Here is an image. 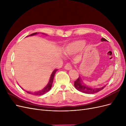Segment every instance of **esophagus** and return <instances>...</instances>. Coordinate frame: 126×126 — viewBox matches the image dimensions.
Segmentation results:
<instances>
[{
    "mask_svg": "<svg viewBox=\"0 0 126 126\" xmlns=\"http://www.w3.org/2000/svg\"><path fill=\"white\" fill-rule=\"evenodd\" d=\"M64 69L66 70H70L72 69V66L71 64L69 63H67L65 66H64Z\"/></svg>",
    "mask_w": 126,
    "mask_h": 126,
    "instance_id": "esophagus-1",
    "label": "esophagus"
}]
</instances>
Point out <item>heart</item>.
<instances>
[{
	"label": "heart",
	"instance_id": "b5f03b06",
	"mask_svg": "<svg viewBox=\"0 0 126 126\" xmlns=\"http://www.w3.org/2000/svg\"><path fill=\"white\" fill-rule=\"evenodd\" d=\"M85 44L86 42L83 40H77L68 44L63 48V52L66 55H73L80 50Z\"/></svg>",
	"mask_w": 126,
	"mask_h": 126
}]
</instances>
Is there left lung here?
Here are the masks:
<instances>
[{
	"instance_id": "8db88e82",
	"label": "left lung",
	"mask_w": 126,
	"mask_h": 126,
	"mask_svg": "<svg viewBox=\"0 0 126 126\" xmlns=\"http://www.w3.org/2000/svg\"><path fill=\"white\" fill-rule=\"evenodd\" d=\"M101 40L102 41H107L106 39L104 38H102L101 39ZM74 86L76 88V89L78 90L79 91H80V92L85 93V94H95L96 93H98L99 91L102 90L106 86L101 88H91L83 84L82 81L81 79L80 78V77H79L78 79L76 80V81H75Z\"/></svg>"
}]
</instances>
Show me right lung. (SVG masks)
Returning <instances> with one entry per match:
<instances>
[{
	"label": "right lung",
	"mask_w": 126,
	"mask_h": 126,
	"mask_svg": "<svg viewBox=\"0 0 126 126\" xmlns=\"http://www.w3.org/2000/svg\"><path fill=\"white\" fill-rule=\"evenodd\" d=\"M38 33L39 32H38V33L37 32L33 33L31 34V35H29L28 36L35 35H36V34ZM43 34H45V33H43ZM57 70H58L55 69V70H54V71H53V72H52V74H51V75L50 76V79H49V81H48V84L44 88H43V89L39 90V91H35V92H33V93L30 92V91H26V92L27 93H28V94H33V95H36V96H40V95H43L44 94H45L46 93H47V92H48V91L50 90V89L51 88L53 80H54V76H55V75L56 72H57Z\"/></svg>",
	"instance_id": "1"
}]
</instances>
